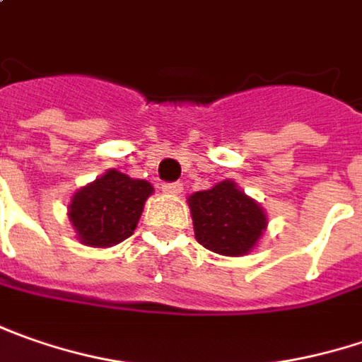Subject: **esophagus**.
I'll return each instance as SVG.
<instances>
[{"label":"esophagus","mask_w":362,"mask_h":362,"mask_svg":"<svg viewBox=\"0 0 362 362\" xmlns=\"http://www.w3.org/2000/svg\"><path fill=\"white\" fill-rule=\"evenodd\" d=\"M162 190L168 192V194H178V192H182V184L180 182H164Z\"/></svg>","instance_id":"obj_1"}]
</instances>
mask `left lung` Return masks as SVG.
<instances>
[{"label":"left lung","mask_w":362,"mask_h":362,"mask_svg":"<svg viewBox=\"0 0 362 362\" xmlns=\"http://www.w3.org/2000/svg\"><path fill=\"white\" fill-rule=\"evenodd\" d=\"M198 243L214 253L237 257L249 253L265 230L261 206L225 180L188 198Z\"/></svg>","instance_id":"1"}]
</instances>
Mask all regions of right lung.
<instances>
[{"mask_svg": "<svg viewBox=\"0 0 362 362\" xmlns=\"http://www.w3.org/2000/svg\"><path fill=\"white\" fill-rule=\"evenodd\" d=\"M151 192L150 182L134 180L117 170L105 172L72 197L69 216L78 239L90 247L125 241L134 235Z\"/></svg>", "mask_w": 362, "mask_h": 362, "instance_id": "obj_1", "label": "right lung"}]
</instances>
